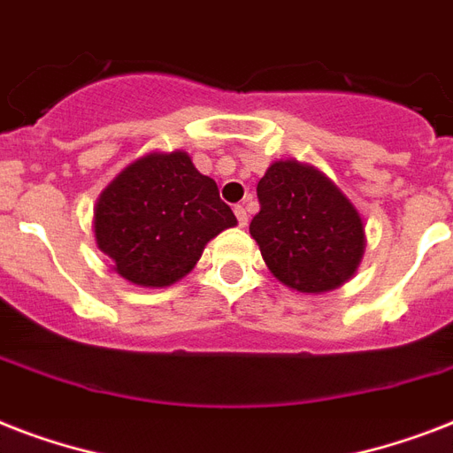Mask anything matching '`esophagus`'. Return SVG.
Here are the masks:
<instances>
[{"label":"esophagus","instance_id":"esophagus-1","mask_svg":"<svg viewBox=\"0 0 453 453\" xmlns=\"http://www.w3.org/2000/svg\"><path fill=\"white\" fill-rule=\"evenodd\" d=\"M234 216H237V220H240L242 227H244L249 223V213H247V209H244V206H242V204L234 206Z\"/></svg>","mask_w":453,"mask_h":453}]
</instances>
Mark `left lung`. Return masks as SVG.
Masks as SVG:
<instances>
[{
  "instance_id": "8db88e82",
  "label": "left lung",
  "mask_w": 453,
  "mask_h": 453,
  "mask_svg": "<svg viewBox=\"0 0 453 453\" xmlns=\"http://www.w3.org/2000/svg\"><path fill=\"white\" fill-rule=\"evenodd\" d=\"M249 233L273 275L298 294L338 289L365 256V220L341 188L310 164L277 159L258 180Z\"/></svg>"
}]
</instances>
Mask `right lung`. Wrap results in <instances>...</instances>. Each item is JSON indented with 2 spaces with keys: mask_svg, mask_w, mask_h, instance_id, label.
I'll use <instances>...</instances> for the list:
<instances>
[{
  "mask_svg": "<svg viewBox=\"0 0 453 453\" xmlns=\"http://www.w3.org/2000/svg\"><path fill=\"white\" fill-rule=\"evenodd\" d=\"M237 226L219 185L183 150L148 152L101 192L94 209L96 247L127 282L162 289L183 280L206 242Z\"/></svg>",
  "mask_w": 453,
  "mask_h": 453,
  "instance_id": "add662e5",
  "label": "right lung"
}]
</instances>
